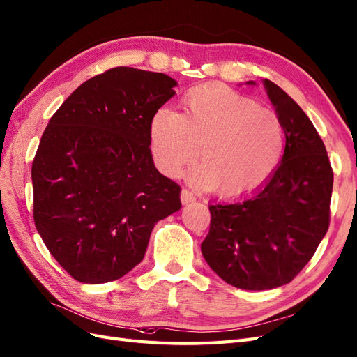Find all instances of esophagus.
<instances>
[{
  "label": "esophagus",
  "mask_w": 357,
  "mask_h": 357,
  "mask_svg": "<svg viewBox=\"0 0 357 357\" xmlns=\"http://www.w3.org/2000/svg\"><path fill=\"white\" fill-rule=\"evenodd\" d=\"M180 199H181V204L186 205V204H189V202H193L197 198H195V195H193V193H192L190 190L183 189V190H181V195H180Z\"/></svg>",
  "instance_id": "1"
}]
</instances>
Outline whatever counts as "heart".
Segmentation results:
<instances>
[{"label":"heart","mask_w":357,"mask_h":357,"mask_svg":"<svg viewBox=\"0 0 357 357\" xmlns=\"http://www.w3.org/2000/svg\"><path fill=\"white\" fill-rule=\"evenodd\" d=\"M193 177L222 198L252 195L277 168L284 149L278 116L222 84H201L183 96L180 114L159 110L150 122V149L158 168L178 176L198 158Z\"/></svg>","instance_id":"heart-1"}]
</instances>
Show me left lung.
<instances>
[{"instance_id":"8db88e82","label":"left lung","mask_w":357,"mask_h":357,"mask_svg":"<svg viewBox=\"0 0 357 357\" xmlns=\"http://www.w3.org/2000/svg\"><path fill=\"white\" fill-rule=\"evenodd\" d=\"M264 88L283 125V158L250 197L210 205L201 244L213 271L244 290L287 284L310 262L329 228L333 186L326 147L308 116L275 83L265 79Z\"/></svg>"}]
</instances>
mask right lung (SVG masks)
<instances>
[{
  "label": "right lung",
  "instance_id": "obj_1",
  "mask_svg": "<svg viewBox=\"0 0 357 357\" xmlns=\"http://www.w3.org/2000/svg\"><path fill=\"white\" fill-rule=\"evenodd\" d=\"M177 82L117 67L80 84L52 116L32 162L34 222L80 283H109L143 261L153 226L180 210V186L150 152V122Z\"/></svg>",
  "mask_w": 357,
  "mask_h": 357
}]
</instances>
